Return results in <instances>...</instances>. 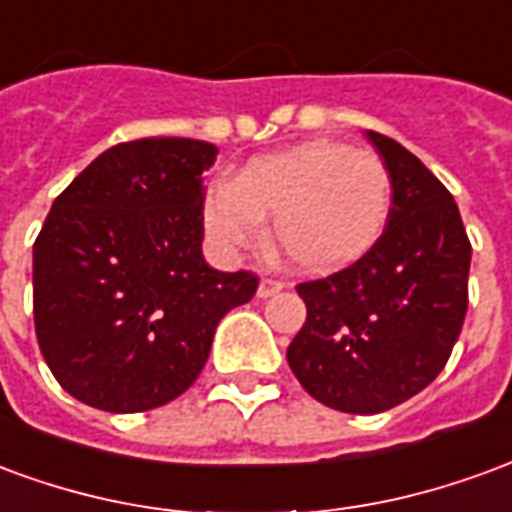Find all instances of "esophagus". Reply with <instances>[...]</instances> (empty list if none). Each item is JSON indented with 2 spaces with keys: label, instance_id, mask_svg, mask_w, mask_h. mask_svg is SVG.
<instances>
[{
  "label": "esophagus",
  "instance_id": "34e87169",
  "mask_svg": "<svg viewBox=\"0 0 512 512\" xmlns=\"http://www.w3.org/2000/svg\"><path fill=\"white\" fill-rule=\"evenodd\" d=\"M285 288L279 279H271V277H263L260 279V285H257V296L260 299H268V296H274V293H279V290Z\"/></svg>",
  "mask_w": 512,
  "mask_h": 512
}]
</instances>
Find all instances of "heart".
<instances>
[{
    "label": "heart",
    "mask_w": 512,
    "mask_h": 512,
    "mask_svg": "<svg viewBox=\"0 0 512 512\" xmlns=\"http://www.w3.org/2000/svg\"><path fill=\"white\" fill-rule=\"evenodd\" d=\"M392 211V175L381 156L315 139L249 161L233 183L205 194L202 219L224 252L255 244L263 216L288 260L326 274L365 255Z\"/></svg>",
    "instance_id": "b5f03b06"
}]
</instances>
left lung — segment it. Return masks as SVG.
<instances>
[{
	"label": "left lung",
	"mask_w": 512,
	"mask_h": 512,
	"mask_svg": "<svg viewBox=\"0 0 512 512\" xmlns=\"http://www.w3.org/2000/svg\"><path fill=\"white\" fill-rule=\"evenodd\" d=\"M367 139L392 175L384 233L354 266L301 282L307 321L288 348L299 384L345 414H378L422 392L469 307L472 244L452 194L395 139Z\"/></svg>",
	"instance_id": "1"
}]
</instances>
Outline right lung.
<instances>
[{"mask_svg":"<svg viewBox=\"0 0 512 512\" xmlns=\"http://www.w3.org/2000/svg\"><path fill=\"white\" fill-rule=\"evenodd\" d=\"M216 145L150 136L109 147L51 205L32 246L40 354L87 406L134 414L189 389L249 271L202 257V172Z\"/></svg>","mask_w":512,"mask_h":512,"instance_id":"right-lung-1","label":"right lung"}]
</instances>
